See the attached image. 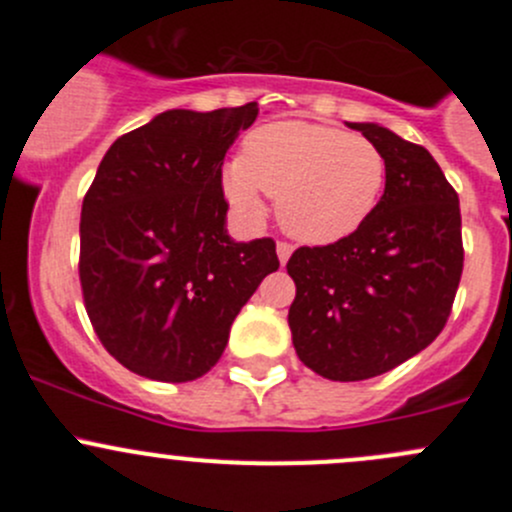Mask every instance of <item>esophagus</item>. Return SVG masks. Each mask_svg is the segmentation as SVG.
I'll return each instance as SVG.
<instances>
[{"label":"esophagus","mask_w":512,"mask_h":512,"mask_svg":"<svg viewBox=\"0 0 512 512\" xmlns=\"http://www.w3.org/2000/svg\"><path fill=\"white\" fill-rule=\"evenodd\" d=\"M292 250H294V247L289 245V242H285V240L277 242V257H280L282 265H285V262L289 260V255H292Z\"/></svg>","instance_id":"1"}]
</instances>
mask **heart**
I'll use <instances>...</instances> for the list:
<instances>
[{
    "label": "heart",
    "instance_id": "heart-1",
    "mask_svg": "<svg viewBox=\"0 0 512 512\" xmlns=\"http://www.w3.org/2000/svg\"><path fill=\"white\" fill-rule=\"evenodd\" d=\"M386 185L376 143L332 126L280 121L257 128L242 158L223 170V190L245 218L265 213L262 193L277 200L280 223L307 245H329L366 223Z\"/></svg>",
    "mask_w": 512,
    "mask_h": 512
}]
</instances>
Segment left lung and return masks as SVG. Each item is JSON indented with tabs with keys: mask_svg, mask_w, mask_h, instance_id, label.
I'll list each match as a JSON object with an SVG mask.
<instances>
[{
	"mask_svg": "<svg viewBox=\"0 0 512 512\" xmlns=\"http://www.w3.org/2000/svg\"><path fill=\"white\" fill-rule=\"evenodd\" d=\"M349 126L384 153V195L352 235L299 247L287 262L294 352L332 381L386 374L426 349L463 272L458 193L431 153L376 123Z\"/></svg>",
	"mask_w": 512,
	"mask_h": 512,
	"instance_id": "8db88e82",
	"label": "left lung"
}]
</instances>
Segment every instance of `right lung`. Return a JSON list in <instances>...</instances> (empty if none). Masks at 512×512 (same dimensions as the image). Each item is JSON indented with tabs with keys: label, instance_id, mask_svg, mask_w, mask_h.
Segmentation results:
<instances>
[{
	"label": "right lung",
	"instance_id": "1",
	"mask_svg": "<svg viewBox=\"0 0 512 512\" xmlns=\"http://www.w3.org/2000/svg\"><path fill=\"white\" fill-rule=\"evenodd\" d=\"M257 103L173 108L113 141L81 208L79 280L106 352L146 379L193 381L280 267L275 240H230L223 160Z\"/></svg>",
	"mask_w": 512,
	"mask_h": 512
}]
</instances>
